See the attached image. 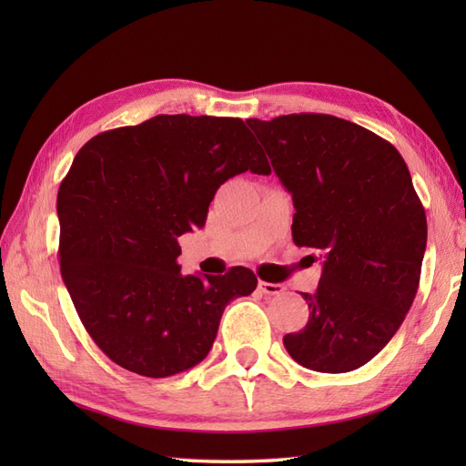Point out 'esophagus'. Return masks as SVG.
<instances>
[{
  "instance_id": "obj_1",
  "label": "esophagus",
  "mask_w": 466,
  "mask_h": 466,
  "mask_svg": "<svg viewBox=\"0 0 466 466\" xmlns=\"http://www.w3.org/2000/svg\"><path fill=\"white\" fill-rule=\"evenodd\" d=\"M258 289H260L264 294H268V296H276V294H282V292H284V286H282V284L264 282V280L258 282Z\"/></svg>"
}]
</instances>
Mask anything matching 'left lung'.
Here are the masks:
<instances>
[{"instance_id":"1","label":"left lung","mask_w":466,"mask_h":466,"mask_svg":"<svg viewBox=\"0 0 466 466\" xmlns=\"http://www.w3.org/2000/svg\"><path fill=\"white\" fill-rule=\"evenodd\" d=\"M292 194V240L322 254L310 316L284 346L304 369L350 372L397 334L419 290L427 214L397 147L329 114L246 120Z\"/></svg>"}]
</instances>
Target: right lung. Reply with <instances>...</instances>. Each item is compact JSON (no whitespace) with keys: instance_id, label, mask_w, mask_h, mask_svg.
<instances>
[{"instance_id":"add662e5","label":"right lung","mask_w":466,"mask_h":466,"mask_svg":"<svg viewBox=\"0 0 466 466\" xmlns=\"http://www.w3.org/2000/svg\"><path fill=\"white\" fill-rule=\"evenodd\" d=\"M270 174L240 117L154 116L87 142L57 192L59 270L92 340L122 369L164 379L206 359L252 270L184 276L177 236L206 224L228 177Z\"/></svg>"}]
</instances>
